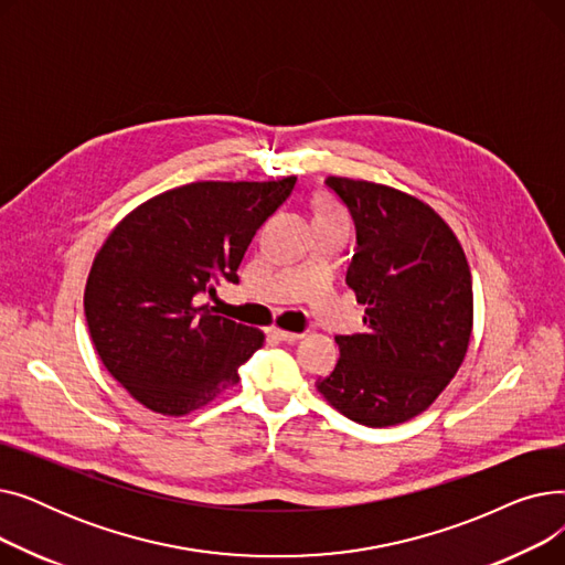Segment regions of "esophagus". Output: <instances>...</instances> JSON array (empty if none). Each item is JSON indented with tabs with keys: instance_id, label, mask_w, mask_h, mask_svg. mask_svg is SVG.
<instances>
[{
	"instance_id": "esophagus-1",
	"label": "esophagus",
	"mask_w": 565,
	"mask_h": 565,
	"mask_svg": "<svg viewBox=\"0 0 565 565\" xmlns=\"http://www.w3.org/2000/svg\"><path fill=\"white\" fill-rule=\"evenodd\" d=\"M275 337L279 339V341H298V339H302L305 334H300V332H288V330H275Z\"/></svg>"
}]
</instances>
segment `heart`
<instances>
[{
	"label": "heart",
	"instance_id": "obj_1",
	"mask_svg": "<svg viewBox=\"0 0 565 565\" xmlns=\"http://www.w3.org/2000/svg\"><path fill=\"white\" fill-rule=\"evenodd\" d=\"M328 213H339V211L330 201H320L318 203V215H328Z\"/></svg>",
	"mask_w": 565,
	"mask_h": 565
}]
</instances>
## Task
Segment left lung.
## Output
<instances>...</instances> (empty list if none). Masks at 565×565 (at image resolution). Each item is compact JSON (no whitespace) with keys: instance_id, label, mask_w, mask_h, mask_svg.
I'll list each match as a JSON object with an SVG mask.
<instances>
[{"instance_id":"1","label":"left lung","mask_w":565,"mask_h":565,"mask_svg":"<svg viewBox=\"0 0 565 565\" xmlns=\"http://www.w3.org/2000/svg\"><path fill=\"white\" fill-rule=\"evenodd\" d=\"M324 183L358 228L345 281L366 307V330L337 337V369L316 387L352 422L396 426L428 409L465 362L469 265L456 233L422 199L341 175Z\"/></svg>"}]
</instances>
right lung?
Segmentation results:
<instances>
[{"mask_svg": "<svg viewBox=\"0 0 565 565\" xmlns=\"http://www.w3.org/2000/svg\"><path fill=\"white\" fill-rule=\"evenodd\" d=\"M295 181L181 185L111 228L86 279L84 313L100 362L137 403L183 417L241 380L265 334L199 298L224 279L237 284L256 228Z\"/></svg>", "mask_w": 565, "mask_h": 565, "instance_id": "1", "label": "right lung"}]
</instances>
